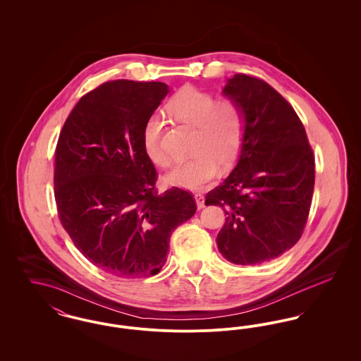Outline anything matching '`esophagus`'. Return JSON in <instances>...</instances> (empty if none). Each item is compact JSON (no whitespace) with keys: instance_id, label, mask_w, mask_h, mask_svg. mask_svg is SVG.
Masks as SVG:
<instances>
[{"instance_id":"obj_1","label":"esophagus","mask_w":361,"mask_h":361,"mask_svg":"<svg viewBox=\"0 0 361 361\" xmlns=\"http://www.w3.org/2000/svg\"><path fill=\"white\" fill-rule=\"evenodd\" d=\"M195 202H196V206L199 209H202L204 207V196L200 195V193H196L195 195Z\"/></svg>"}]
</instances>
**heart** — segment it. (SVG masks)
Returning <instances> with one entry per match:
<instances>
[{
    "instance_id": "obj_1",
    "label": "heart",
    "mask_w": 361,
    "mask_h": 361,
    "mask_svg": "<svg viewBox=\"0 0 361 361\" xmlns=\"http://www.w3.org/2000/svg\"><path fill=\"white\" fill-rule=\"evenodd\" d=\"M168 111L181 123L195 126L192 158L166 174V181L178 188L197 190L216 176L218 164L230 166L240 157L245 137V114L230 99L216 100L199 87L183 86L171 99ZM162 123L152 116L143 128V149L158 166H168L171 157L161 146Z\"/></svg>"
}]
</instances>
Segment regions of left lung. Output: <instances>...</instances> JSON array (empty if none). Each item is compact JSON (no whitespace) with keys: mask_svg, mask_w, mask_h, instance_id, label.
<instances>
[{"mask_svg":"<svg viewBox=\"0 0 361 361\" xmlns=\"http://www.w3.org/2000/svg\"><path fill=\"white\" fill-rule=\"evenodd\" d=\"M222 93L243 109L245 137L234 169L207 193L206 206H221L227 215L216 237L221 255L256 265L300 238L314 192V155L302 121L272 86L235 74Z\"/></svg>","mask_w":361,"mask_h":361,"instance_id":"1","label":"left lung"}]
</instances>
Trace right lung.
Instances as JSON below:
<instances>
[{"label": "right lung", "mask_w": 361, "mask_h": 361, "mask_svg": "<svg viewBox=\"0 0 361 361\" xmlns=\"http://www.w3.org/2000/svg\"><path fill=\"white\" fill-rule=\"evenodd\" d=\"M168 93L164 82H105L73 108L58 139L59 219L75 247L111 275H157L174 228L196 212L184 189L157 193L143 149L145 124Z\"/></svg>", "instance_id": "right-lung-1"}]
</instances>
